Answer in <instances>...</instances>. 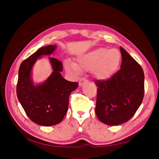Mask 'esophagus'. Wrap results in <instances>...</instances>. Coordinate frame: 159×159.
Listing matches in <instances>:
<instances>
[{
  "label": "esophagus",
  "mask_w": 159,
  "mask_h": 159,
  "mask_svg": "<svg viewBox=\"0 0 159 159\" xmlns=\"http://www.w3.org/2000/svg\"><path fill=\"white\" fill-rule=\"evenodd\" d=\"M87 81V80H86L85 79H84V78H82V79H80V80H79V85L80 86H81L83 83H84L85 82H86Z\"/></svg>",
  "instance_id": "34e87169"
}]
</instances>
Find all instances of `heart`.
<instances>
[{
    "label": "heart",
    "instance_id": "b5f03b06",
    "mask_svg": "<svg viewBox=\"0 0 159 159\" xmlns=\"http://www.w3.org/2000/svg\"><path fill=\"white\" fill-rule=\"evenodd\" d=\"M121 54L120 51L112 48L108 50L106 48H99L90 51L80 59L79 67L81 69L92 70L96 78L101 80H107L112 76L119 66ZM66 68L76 73L79 71L76 64L66 62Z\"/></svg>",
    "mask_w": 159,
    "mask_h": 159
}]
</instances>
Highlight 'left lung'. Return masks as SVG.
I'll return each instance as SVG.
<instances>
[{
    "mask_svg": "<svg viewBox=\"0 0 159 159\" xmlns=\"http://www.w3.org/2000/svg\"><path fill=\"white\" fill-rule=\"evenodd\" d=\"M120 69L107 80H97L95 112L108 125L128 121L140 106L144 93V75L141 66L120 47Z\"/></svg>",
    "mask_w": 159,
    "mask_h": 159,
    "instance_id": "left-lung-1",
    "label": "left lung"
}]
</instances>
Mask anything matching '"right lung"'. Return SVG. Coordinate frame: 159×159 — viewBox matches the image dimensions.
<instances>
[{"instance_id": "obj_1", "label": "right lung", "mask_w": 159, "mask_h": 159, "mask_svg": "<svg viewBox=\"0 0 159 159\" xmlns=\"http://www.w3.org/2000/svg\"><path fill=\"white\" fill-rule=\"evenodd\" d=\"M56 45L41 48L21 62L19 69L17 95L21 107L32 121L43 126L60 123L66 114L69 98L79 85L76 82L64 79L60 72L63 66L60 61L50 57L53 71L46 81L34 85L31 79L32 67L37 59L55 51Z\"/></svg>"}]
</instances>
